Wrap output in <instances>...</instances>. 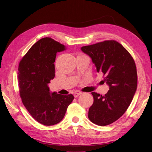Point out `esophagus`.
Instances as JSON below:
<instances>
[{
	"label": "esophagus",
	"instance_id": "34e87169",
	"mask_svg": "<svg viewBox=\"0 0 152 152\" xmlns=\"http://www.w3.org/2000/svg\"><path fill=\"white\" fill-rule=\"evenodd\" d=\"M82 93H80V92H77V93H74V97L75 98H77V97H78V96H79V95H80Z\"/></svg>",
	"mask_w": 152,
	"mask_h": 152
}]
</instances>
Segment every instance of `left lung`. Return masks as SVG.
I'll use <instances>...</instances> for the list:
<instances>
[{
	"label": "left lung",
	"mask_w": 152,
	"mask_h": 152,
	"mask_svg": "<svg viewBox=\"0 0 152 152\" xmlns=\"http://www.w3.org/2000/svg\"><path fill=\"white\" fill-rule=\"evenodd\" d=\"M81 50L91 58L97 72L103 73V83L110 87L104 96L91 93L94 102L88 117L96 125H109L126 112L136 91L134 60L122 45L113 40L83 46Z\"/></svg>",
	"instance_id": "1"
}]
</instances>
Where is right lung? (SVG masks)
<instances>
[{"mask_svg":"<svg viewBox=\"0 0 152 152\" xmlns=\"http://www.w3.org/2000/svg\"><path fill=\"white\" fill-rule=\"evenodd\" d=\"M65 45L50 37L40 39L19 63L18 80L22 103L35 121L44 126H53L65 116L74 97L50 93L48 84L55 76L56 53Z\"/></svg>","mask_w":152,"mask_h":152,"instance_id":"1","label":"right lung"}]
</instances>
